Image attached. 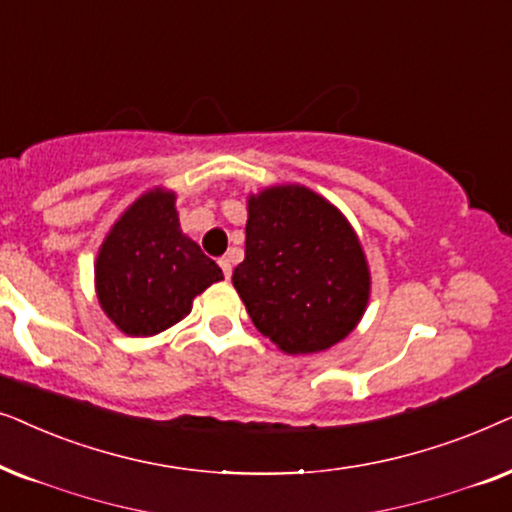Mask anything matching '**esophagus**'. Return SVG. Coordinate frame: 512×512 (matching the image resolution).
I'll use <instances>...</instances> for the list:
<instances>
[{
    "mask_svg": "<svg viewBox=\"0 0 512 512\" xmlns=\"http://www.w3.org/2000/svg\"><path fill=\"white\" fill-rule=\"evenodd\" d=\"M220 267H222V271H224V278H229V276H231V257H229V255L220 257Z\"/></svg>",
    "mask_w": 512,
    "mask_h": 512,
    "instance_id": "esophagus-1",
    "label": "esophagus"
}]
</instances>
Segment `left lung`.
I'll list each match as a JSON object with an SVG mask.
<instances>
[{"mask_svg":"<svg viewBox=\"0 0 512 512\" xmlns=\"http://www.w3.org/2000/svg\"><path fill=\"white\" fill-rule=\"evenodd\" d=\"M231 281L257 330L292 356L342 342L370 297V271L351 224L299 185L250 196L245 260Z\"/></svg>","mask_w":512,"mask_h":512,"instance_id":"1","label":"left lung"}]
</instances>
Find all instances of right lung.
Wrapping results in <instances>:
<instances>
[{
	"label": "right lung",
	"mask_w": 512,
	"mask_h": 512,
	"mask_svg": "<svg viewBox=\"0 0 512 512\" xmlns=\"http://www.w3.org/2000/svg\"><path fill=\"white\" fill-rule=\"evenodd\" d=\"M222 269L180 229L175 194L154 189L121 215L95 262L98 302L131 337H152L192 311Z\"/></svg>",
	"instance_id": "obj_1"
}]
</instances>
